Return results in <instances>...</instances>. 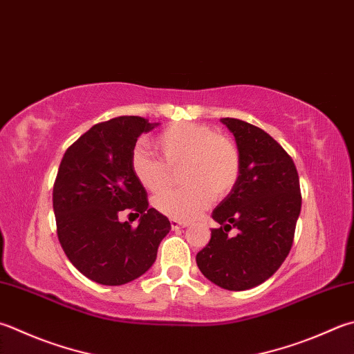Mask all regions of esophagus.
<instances>
[{"label": "esophagus", "mask_w": 354, "mask_h": 354, "mask_svg": "<svg viewBox=\"0 0 354 354\" xmlns=\"http://www.w3.org/2000/svg\"><path fill=\"white\" fill-rule=\"evenodd\" d=\"M186 226H188V223H186V222H178V220H174V218L171 220V228H172V230L186 228Z\"/></svg>", "instance_id": "1"}]
</instances>
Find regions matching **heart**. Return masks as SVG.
Wrapping results in <instances>:
<instances>
[{
    "mask_svg": "<svg viewBox=\"0 0 354 354\" xmlns=\"http://www.w3.org/2000/svg\"><path fill=\"white\" fill-rule=\"evenodd\" d=\"M160 160L143 149H134L131 171L146 191L157 192L169 182V169H180L185 186L166 189L152 198L154 208L174 220L197 217L212 198L234 189L240 177V154L230 137L216 134L209 126L180 122L168 126L154 138Z\"/></svg>",
    "mask_w": 354,
    "mask_h": 354,
    "instance_id": "heart-1",
    "label": "heart"
}]
</instances>
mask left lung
Returning <instances> with one entry per match:
<instances>
[{"instance_id":"obj_1","label":"left lung","mask_w":354,"mask_h":354,"mask_svg":"<svg viewBox=\"0 0 354 354\" xmlns=\"http://www.w3.org/2000/svg\"><path fill=\"white\" fill-rule=\"evenodd\" d=\"M236 138L240 177L212 211L222 226L196 256L202 274L230 291L263 283L288 256L301 214V188L291 157L257 126L237 118L220 120ZM231 227L236 236H228Z\"/></svg>"}]
</instances>
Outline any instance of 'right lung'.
Masks as SVG:
<instances>
[{
  "mask_svg": "<svg viewBox=\"0 0 354 354\" xmlns=\"http://www.w3.org/2000/svg\"><path fill=\"white\" fill-rule=\"evenodd\" d=\"M158 124L134 115L98 123L59 163L52 196L58 240L71 263L97 283L124 285L145 274L171 230L131 171L137 138ZM123 210L140 216L136 229L119 222Z\"/></svg>",
  "mask_w": 354,
  "mask_h": 354,
  "instance_id": "add662e5",
  "label": "right lung"
}]
</instances>
